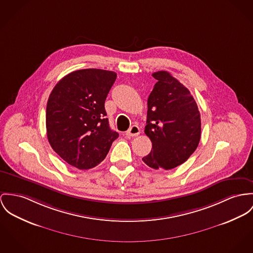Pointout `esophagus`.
<instances>
[{"label": "esophagus", "mask_w": 253, "mask_h": 253, "mask_svg": "<svg viewBox=\"0 0 253 253\" xmlns=\"http://www.w3.org/2000/svg\"><path fill=\"white\" fill-rule=\"evenodd\" d=\"M139 133H140L139 128H138L136 125H133V126L126 132V136H129V137H133V136H136L137 135H139Z\"/></svg>", "instance_id": "obj_1"}]
</instances>
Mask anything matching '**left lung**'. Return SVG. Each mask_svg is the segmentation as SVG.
I'll use <instances>...</instances> for the list:
<instances>
[{"instance_id": "obj_1", "label": "left lung", "mask_w": 253, "mask_h": 253, "mask_svg": "<svg viewBox=\"0 0 253 253\" xmlns=\"http://www.w3.org/2000/svg\"><path fill=\"white\" fill-rule=\"evenodd\" d=\"M158 81L147 100L144 133L152 142L142 161L154 169H171L185 163L198 146L200 114L190 90L167 71L152 74Z\"/></svg>"}]
</instances>
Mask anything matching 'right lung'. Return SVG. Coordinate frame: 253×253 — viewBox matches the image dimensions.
<instances>
[{
    "label": "right lung",
    "mask_w": 253,
    "mask_h": 253,
    "mask_svg": "<svg viewBox=\"0 0 253 253\" xmlns=\"http://www.w3.org/2000/svg\"><path fill=\"white\" fill-rule=\"evenodd\" d=\"M117 79L114 71H73L53 88L46 108L47 137L54 151L79 169L98 166L118 133L111 130L105 101Z\"/></svg>",
    "instance_id": "right-lung-1"
}]
</instances>
